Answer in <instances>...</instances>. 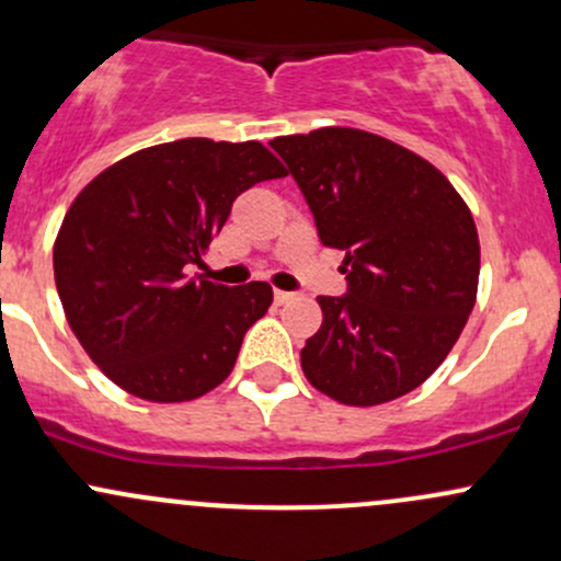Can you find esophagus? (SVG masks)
<instances>
[{"label":"esophagus","mask_w":561,"mask_h":561,"mask_svg":"<svg viewBox=\"0 0 561 561\" xmlns=\"http://www.w3.org/2000/svg\"><path fill=\"white\" fill-rule=\"evenodd\" d=\"M295 298H298V293H287V290H276V293H274V300H276V304H279V306L290 304V300H295Z\"/></svg>","instance_id":"esophagus-1"}]
</instances>
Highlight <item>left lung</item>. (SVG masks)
I'll list each match as a JSON object with an SVG mask.
<instances>
[{"label": "left lung", "instance_id": "1", "mask_svg": "<svg viewBox=\"0 0 561 561\" xmlns=\"http://www.w3.org/2000/svg\"><path fill=\"white\" fill-rule=\"evenodd\" d=\"M324 248L346 252V293L319 295L322 328L300 351L313 389L373 408L445 362L477 300L479 237L453 183L380 135L324 127L271 140Z\"/></svg>", "mask_w": 561, "mask_h": 561}]
</instances>
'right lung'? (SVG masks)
<instances>
[{"label":"right lung","instance_id":"obj_1","mask_svg":"<svg viewBox=\"0 0 561 561\" xmlns=\"http://www.w3.org/2000/svg\"><path fill=\"white\" fill-rule=\"evenodd\" d=\"M285 175L257 140L183 138L111 164L73 199L55 239V287L73 335L116 386L188 402L229 378L274 295L266 282L226 287L186 268L242 191Z\"/></svg>","mask_w":561,"mask_h":561}]
</instances>
